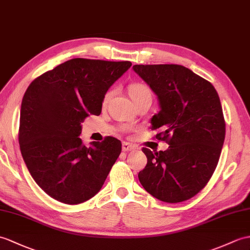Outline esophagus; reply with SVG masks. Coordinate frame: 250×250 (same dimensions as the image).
Wrapping results in <instances>:
<instances>
[{"mask_svg":"<svg viewBox=\"0 0 250 250\" xmlns=\"http://www.w3.org/2000/svg\"><path fill=\"white\" fill-rule=\"evenodd\" d=\"M135 147L133 146V145L129 144V143H123V151L125 152H129V151H132V150H134Z\"/></svg>","mask_w":250,"mask_h":250,"instance_id":"esophagus-1","label":"esophagus"}]
</instances>
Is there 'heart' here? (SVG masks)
I'll use <instances>...</instances> for the list:
<instances>
[{
	"label": "heart",
	"mask_w": 250,
	"mask_h": 250,
	"mask_svg": "<svg viewBox=\"0 0 250 250\" xmlns=\"http://www.w3.org/2000/svg\"><path fill=\"white\" fill-rule=\"evenodd\" d=\"M129 92H130V96L131 98H135L139 95L144 94V92H150V89L148 88V87L145 85V84H142V83H134L132 84L130 86L129 88ZM109 97V92H107V94L105 95V98H104V100H106V99Z\"/></svg>",
	"instance_id": "heart-1"
}]
</instances>
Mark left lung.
<instances>
[{"label":"left lung","instance_id":"1","mask_svg":"<svg viewBox=\"0 0 250 250\" xmlns=\"http://www.w3.org/2000/svg\"><path fill=\"white\" fill-rule=\"evenodd\" d=\"M158 96L160 111L151 118L166 151L143 148L147 165L139 182L161 201L176 204L197 195L211 179L225 141L226 124L216 89L181 65H134Z\"/></svg>","mask_w":250,"mask_h":250}]
</instances>
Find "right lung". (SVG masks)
I'll return each mask as SVG.
<instances>
[{
  "mask_svg": "<svg viewBox=\"0 0 250 250\" xmlns=\"http://www.w3.org/2000/svg\"><path fill=\"white\" fill-rule=\"evenodd\" d=\"M131 62L73 59L35 79L21 104L22 158L40 188L67 205H79L101 189L121 152L107 136L83 145L80 134L89 114L100 115L104 96Z\"/></svg>",
  "mask_w": 250,
  "mask_h": 250,
  "instance_id": "obj_1",
  "label": "right lung"
}]
</instances>
